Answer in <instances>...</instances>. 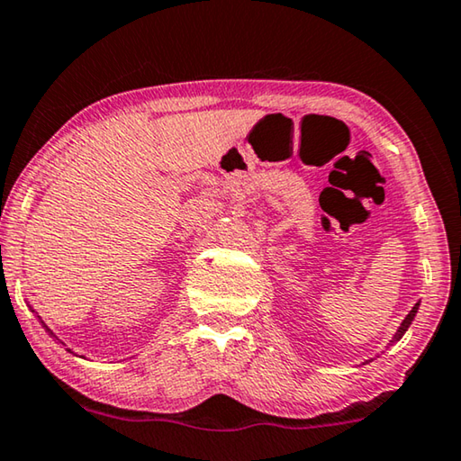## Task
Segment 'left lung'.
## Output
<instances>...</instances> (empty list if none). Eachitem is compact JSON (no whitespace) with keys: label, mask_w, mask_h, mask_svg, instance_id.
Listing matches in <instances>:
<instances>
[{"label":"left lung","mask_w":461,"mask_h":461,"mask_svg":"<svg viewBox=\"0 0 461 461\" xmlns=\"http://www.w3.org/2000/svg\"><path fill=\"white\" fill-rule=\"evenodd\" d=\"M416 310H419V303H416L414 305V308L411 310V313H408V316L404 318V322H402L400 324V328H398V332H396V336H393V340H398V339H402V334H404L406 330H408V326H411L412 324V320H414V316H416ZM392 340V342H393Z\"/></svg>","instance_id":"1"}]
</instances>
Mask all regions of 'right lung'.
Masks as SVG:
<instances>
[{"label":"right lung","instance_id":"1","mask_svg":"<svg viewBox=\"0 0 461 461\" xmlns=\"http://www.w3.org/2000/svg\"><path fill=\"white\" fill-rule=\"evenodd\" d=\"M41 324H42V326H45V322H41ZM45 330H47V332H49V334H50V336H53V339H55V334H53V332H50V330H49V328H47V326H45Z\"/></svg>","mask_w":461,"mask_h":461}]
</instances>
